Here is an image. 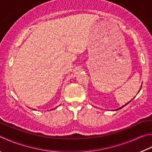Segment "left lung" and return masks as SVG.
Segmentation results:
<instances>
[{"mask_svg": "<svg viewBox=\"0 0 152 152\" xmlns=\"http://www.w3.org/2000/svg\"><path fill=\"white\" fill-rule=\"evenodd\" d=\"M140 90H141V88H140ZM128 103H126V105H127V104H128ZM125 105H124V106H123V107H120V108H118V109H117V110H118V109H121V108H123V107H124V106H125Z\"/></svg>", "mask_w": 152, "mask_h": 152, "instance_id": "obj_1", "label": "left lung"}]
</instances>
